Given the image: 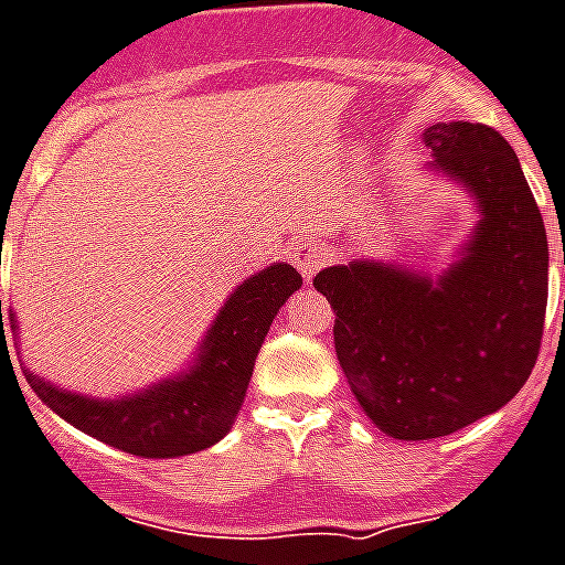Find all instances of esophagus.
I'll list each match as a JSON object with an SVG mask.
<instances>
[{
    "label": "esophagus",
    "instance_id": "1",
    "mask_svg": "<svg viewBox=\"0 0 565 565\" xmlns=\"http://www.w3.org/2000/svg\"><path fill=\"white\" fill-rule=\"evenodd\" d=\"M329 259H332V254H329V248L320 245V242H309V245H302V248L294 250V265L300 268V274L306 279L315 277L323 265H329Z\"/></svg>",
    "mask_w": 565,
    "mask_h": 565
}]
</instances>
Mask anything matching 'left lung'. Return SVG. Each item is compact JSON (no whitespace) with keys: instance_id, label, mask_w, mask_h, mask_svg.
Here are the masks:
<instances>
[{"instance_id":"8db88e82","label":"left lung","mask_w":565,"mask_h":565,"mask_svg":"<svg viewBox=\"0 0 565 565\" xmlns=\"http://www.w3.org/2000/svg\"><path fill=\"white\" fill-rule=\"evenodd\" d=\"M433 170L477 195L482 218L439 279L384 263L326 268L334 352L375 427L427 441L491 416L529 381L548 302V239L520 158L484 124H433ZM565 263V254H563Z\"/></svg>"}]
</instances>
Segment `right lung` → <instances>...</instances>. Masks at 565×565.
<instances>
[{
  "instance_id": "add662e5",
  "label": "right lung",
  "mask_w": 565,
  "mask_h": 565,
  "mask_svg": "<svg viewBox=\"0 0 565 565\" xmlns=\"http://www.w3.org/2000/svg\"><path fill=\"white\" fill-rule=\"evenodd\" d=\"M300 286L297 268L282 263L245 279L218 311L193 370L141 395L120 401L83 398L45 384L31 372H25L28 384L60 418L124 454L141 459L199 454L231 430L265 334L279 306Z\"/></svg>"
}]
</instances>
